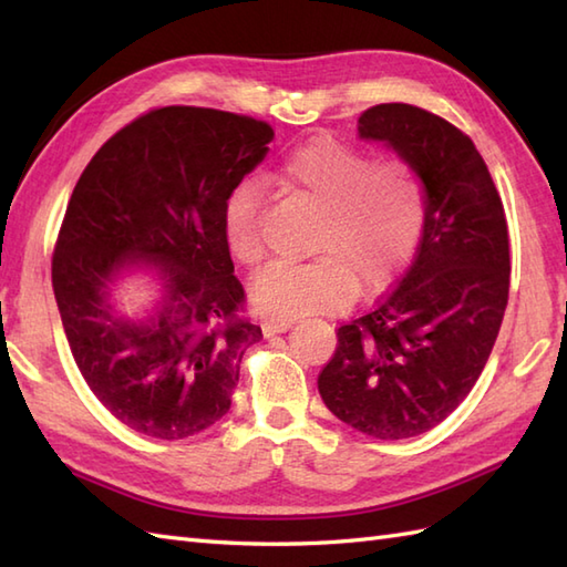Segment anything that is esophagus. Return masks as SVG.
Wrapping results in <instances>:
<instances>
[{"instance_id": "1", "label": "esophagus", "mask_w": 567, "mask_h": 567, "mask_svg": "<svg viewBox=\"0 0 567 567\" xmlns=\"http://www.w3.org/2000/svg\"><path fill=\"white\" fill-rule=\"evenodd\" d=\"M292 329V321H280V319H268V321H262V333L268 336H277V333H285V331H290Z\"/></svg>"}]
</instances>
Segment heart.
Wrapping results in <instances>:
<instances>
[{
	"instance_id": "1",
	"label": "heart",
	"mask_w": 567,
	"mask_h": 567,
	"mask_svg": "<svg viewBox=\"0 0 567 567\" xmlns=\"http://www.w3.org/2000/svg\"><path fill=\"white\" fill-rule=\"evenodd\" d=\"M280 177L321 212L311 238L317 258L277 260L252 277L250 302L262 317L290 321L341 309L358 282L365 292L382 290L412 260L424 234L426 195L406 163H375L339 138L317 136L282 163ZM260 202L258 179L238 183L226 199V238L244 262L262 256Z\"/></svg>"
}]
</instances>
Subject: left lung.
<instances>
[{"mask_svg": "<svg viewBox=\"0 0 567 567\" xmlns=\"http://www.w3.org/2000/svg\"><path fill=\"white\" fill-rule=\"evenodd\" d=\"M358 136L419 175L426 221L394 290L339 329L319 394L348 426L400 441L439 426L483 372L507 309L509 234L483 155L445 118L378 104L360 114Z\"/></svg>", "mask_w": 567, "mask_h": 567, "instance_id": "8db88e82", "label": "left lung"}]
</instances>
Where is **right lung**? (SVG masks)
<instances>
[{"instance_id": "right-lung-1", "label": "right lung", "mask_w": 567, "mask_h": 567, "mask_svg": "<svg viewBox=\"0 0 567 567\" xmlns=\"http://www.w3.org/2000/svg\"><path fill=\"white\" fill-rule=\"evenodd\" d=\"M250 116L163 106L114 134L80 175L53 252V292L72 358L94 396L138 433L187 439L231 406L240 358L262 339L238 317L224 209L268 155ZM159 290L126 316L117 285Z\"/></svg>"}]
</instances>
